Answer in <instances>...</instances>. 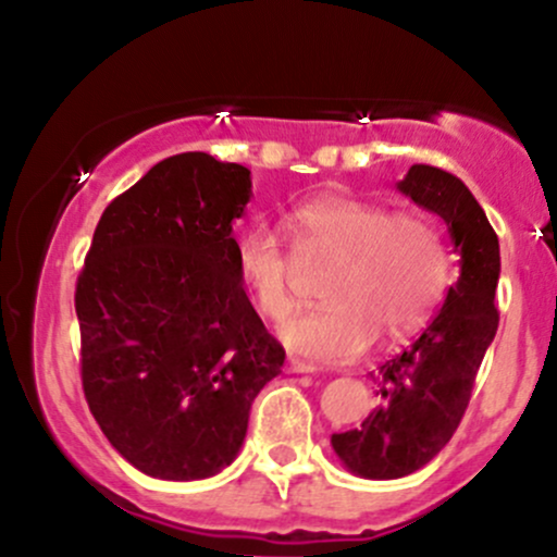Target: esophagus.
Masks as SVG:
<instances>
[{
    "mask_svg": "<svg viewBox=\"0 0 557 557\" xmlns=\"http://www.w3.org/2000/svg\"><path fill=\"white\" fill-rule=\"evenodd\" d=\"M287 372H293V374H314L317 372V363L290 356V359H287Z\"/></svg>",
    "mask_w": 557,
    "mask_h": 557,
    "instance_id": "esophagus-1",
    "label": "esophagus"
}]
</instances>
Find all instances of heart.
Wrapping results in <instances>:
<instances>
[{"mask_svg": "<svg viewBox=\"0 0 557 557\" xmlns=\"http://www.w3.org/2000/svg\"><path fill=\"white\" fill-rule=\"evenodd\" d=\"M300 261L332 259L322 283L327 304L300 309L277 324L280 337L306 356L350 361L374 343L413 330L443 298L450 259L443 235L419 212H393L354 196H319L283 216ZM235 267L264 317L290 309L293 257L270 225L238 240Z\"/></svg>", "mask_w": 557, "mask_h": 557, "instance_id": "b5f03b06", "label": "heart"}]
</instances>
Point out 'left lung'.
<instances>
[{
    "mask_svg": "<svg viewBox=\"0 0 557 557\" xmlns=\"http://www.w3.org/2000/svg\"><path fill=\"white\" fill-rule=\"evenodd\" d=\"M398 190L445 222L461 274L417 341L380 367V406L359 430L332 434L345 469L363 479L413 474L450 443L500 322V243L471 190L430 164H413Z\"/></svg>",
    "mask_w": 557,
    "mask_h": 557,
    "instance_id": "obj_1",
    "label": "left lung"
}]
</instances>
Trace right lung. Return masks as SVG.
I'll return each instance as SVG.
<instances>
[{"instance_id":"1","label":"right lung","mask_w":557,"mask_h":557,"mask_svg":"<svg viewBox=\"0 0 557 557\" xmlns=\"http://www.w3.org/2000/svg\"><path fill=\"white\" fill-rule=\"evenodd\" d=\"M251 170L203 151L162 159L94 230L75 285L81 380L96 424L144 474L194 482L238 456L285 350L235 267Z\"/></svg>"}]
</instances>
